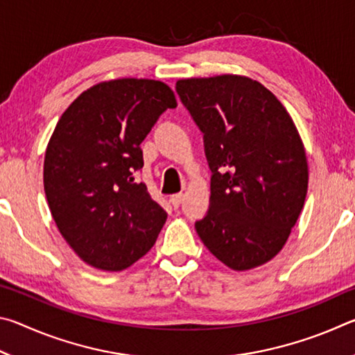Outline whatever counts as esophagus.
Listing matches in <instances>:
<instances>
[{
	"instance_id": "34e87169",
	"label": "esophagus",
	"mask_w": 355,
	"mask_h": 355,
	"mask_svg": "<svg viewBox=\"0 0 355 355\" xmlns=\"http://www.w3.org/2000/svg\"><path fill=\"white\" fill-rule=\"evenodd\" d=\"M169 200H171L173 208H178L180 203H182V200H183V194H173V196H171Z\"/></svg>"
}]
</instances>
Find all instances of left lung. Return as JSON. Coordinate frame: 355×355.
<instances>
[{"mask_svg": "<svg viewBox=\"0 0 355 355\" xmlns=\"http://www.w3.org/2000/svg\"><path fill=\"white\" fill-rule=\"evenodd\" d=\"M177 94L203 133L209 208L196 230L233 271L279 254L302 211L309 166L296 125L277 97L239 75L188 78Z\"/></svg>", "mask_w": 355, "mask_h": 355, "instance_id": "left-lung-1", "label": "left lung"}]
</instances>
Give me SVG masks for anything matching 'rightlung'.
Masks as SVG:
<instances>
[{
    "instance_id": "add662e5",
    "label": "right lung",
    "mask_w": 355,
    "mask_h": 355,
    "mask_svg": "<svg viewBox=\"0 0 355 355\" xmlns=\"http://www.w3.org/2000/svg\"><path fill=\"white\" fill-rule=\"evenodd\" d=\"M175 106L167 84L122 78L84 91L59 119L44 188L59 232L84 263L122 271L153 248L167 213L135 173L142 141Z\"/></svg>"
}]
</instances>
